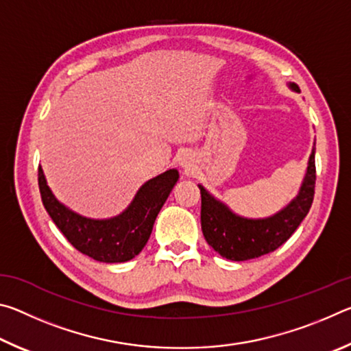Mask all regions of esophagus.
<instances>
[{
  "label": "esophagus",
  "instance_id": "1",
  "mask_svg": "<svg viewBox=\"0 0 351 351\" xmlns=\"http://www.w3.org/2000/svg\"><path fill=\"white\" fill-rule=\"evenodd\" d=\"M180 164L182 165V167L184 169H186V170H190V161H189V158H186V156H182L181 159H180Z\"/></svg>",
  "mask_w": 351,
  "mask_h": 351
}]
</instances>
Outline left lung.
Segmentation results:
<instances>
[{
  "mask_svg": "<svg viewBox=\"0 0 351 351\" xmlns=\"http://www.w3.org/2000/svg\"><path fill=\"white\" fill-rule=\"evenodd\" d=\"M295 91L299 86L291 85ZM316 187V164L314 148L308 162L305 181L294 201L282 212L266 219H246L237 217L207 190H201V229L204 239L221 257L243 261L261 257L280 247L299 228L311 209Z\"/></svg>",
  "mask_w": 351,
  "mask_h": 351,
  "instance_id": "8db88e82",
  "label": "left lung"
}]
</instances>
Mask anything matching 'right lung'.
Wrapping results in <instances>:
<instances>
[{
	"instance_id": "1",
	"label": "right lung",
	"mask_w": 351,
	"mask_h": 351,
	"mask_svg": "<svg viewBox=\"0 0 351 351\" xmlns=\"http://www.w3.org/2000/svg\"><path fill=\"white\" fill-rule=\"evenodd\" d=\"M180 178L171 169L139 189L128 209L111 219H90L58 203L38 167L41 201L52 221L77 251L104 263H122L136 257L150 239L154 219Z\"/></svg>"
}]
</instances>
